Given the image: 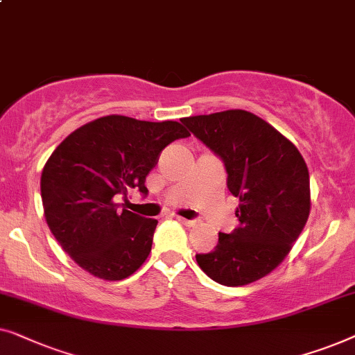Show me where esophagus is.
<instances>
[{
    "instance_id": "1",
    "label": "esophagus",
    "mask_w": 355,
    "mask_h": 355,
    "mask_svg": "<svg viewBox=\"0 0 355 355\" xmlns=\"http://www.w3.org/2000/svg\"><path fill=\"white\" fill-rule=\"evenodd\" d=\"M178 218V222H182L183 225H187V227H194V220H188V218H183V217H177Z\"/></svg>"
}]
</instances>
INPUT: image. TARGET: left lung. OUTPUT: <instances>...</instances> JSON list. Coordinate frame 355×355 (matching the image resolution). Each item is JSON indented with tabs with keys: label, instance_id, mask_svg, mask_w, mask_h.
<instances>
[{
	"label": "left lung",
	"instance_id": "1",
	"mask_svg": "<svg viewBox=\"0 0 355 355\" xmlns=\"http://www.w3.org/2000/svg\"><path fill=\"white\" fill-rule=\"evenodd\" d=\"M194 137L225 164L227 187L239 199V227L218 233L214 251L196 254L214 282L244 286L268 275L291 251L311 214L307 164L289 139L243 109L184 117Z\"/></svg>",
	"mask_w": 355,
	"mask_h": 355
}]
</instances>
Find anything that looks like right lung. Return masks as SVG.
<instances>
[{
	"label": "right lung",
	"instance_id": "obj_1",
	"mask_svg": "<svg viewBox=\"0 0 355 355\" xmlns=\"http://www.w3.org/2000/svg\"><path fill=\"white\" fill-rule=\"evenodd\" d=\"M189 137L175 121L99 117L72 132L44 164L40 188L54 238L85 272L107 282L132 275L146 261L157 220L119 209L117 196L148 193V173L162 149Z\"/></svg>",
	"mask_w": 355,
	"mask_h": 355
}]
</instances>
